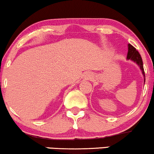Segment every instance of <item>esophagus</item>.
Segmentation results:
<instances>
[{
  "label": "esophagus",
  "mask_w": 154,
  "mask_h": 154,
  "mask_svg": "<svg viewBox=\"0 0 154 154\" xmlns=\"http://www.w3.org/2000/svg\"><path fill=\"white\" fill-rule=\"evenodd\" d=\"M84 76H85V77L86 79H88V78H90V75H89V74H88V73H85V75H84Z\"/></svg>",
  "instance_id": "obj_1"
}]
</instances>
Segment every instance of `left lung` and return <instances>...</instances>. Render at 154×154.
Wrapping results in <instances>:
<instances>
[{
    "label": "left lung",
    "mask_w": 154,
    "mask_h": 154,
    "mask_svg": "<svg viewBox=\"0 0 154 154\" xmlns=\"http://www.w3.org/2000/svg\"><path fill=\"white\" fill-rule=\"evenodd\" d=\"M127 59H131V60L136 62V64L140 66L143 75L144 77H146L145 72H144L143 69V61L141 57H140L139 52L136 49V48L133 47V46L130 44H128V51ZM144 82H145V78H144Z\"/></svg>",
    "instance_id": "left-lung-1"
}]
</instances>
